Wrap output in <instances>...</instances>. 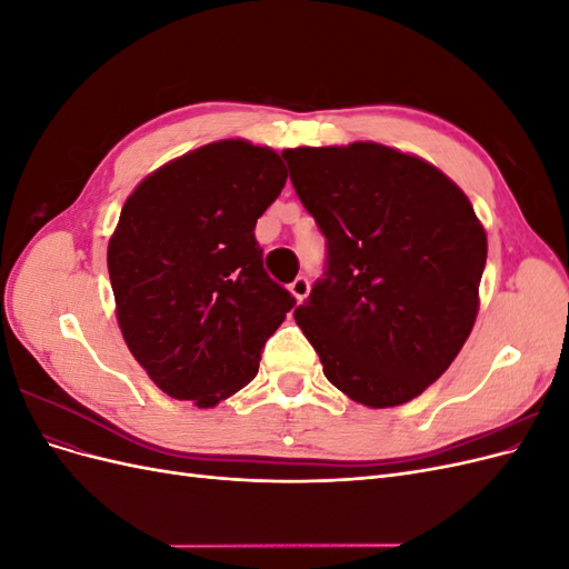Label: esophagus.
I'll return each mask as SVG.
<instances>
[{"instance_id":"esophagus-1","label":"esophagus","mask_w":569,"mask_h":569,"mask_svg":"<svg viewBox=\"0 0 569 569\" xmlns=\"http://www.w3.org/2000/svg\"><path fill=\"white\" fill-rule=\"evenodd\" d=\"M289 291H291V297H295L297 301H303L308 297V291H311V284H308V280L303 278V274H299V278L289 284Z\"/></svg>"}]
</instances>
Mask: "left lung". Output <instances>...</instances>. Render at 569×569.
<instances>
[{"label": "left lung", "mask_w": 569, "mask_h": 569, "mask_svg": "<svg viewBox=\"0 0 569 569\" xmlns=\"http://www.w3.org/2000/svg\"><path fill=\"white\" fill-rule=\"evenodd\" d=\"M282 157L327 239L297 325L356 403L412 401L449 370L477 318L487 232L470 199L432 163L385 144Z\"/></svg>", "instance_id": "1"}]
</instances>
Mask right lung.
<instances>
[{"instance_id": "add662e5", "label": "right lung", "mask_w": 569, "mask_h": 569, "mask_svg": "<svg viewBox=\"0 0 569 569\" xmlns=\"http://www.w3.org/2000/svg\"><path fill=\"white\" fill-rule=\"evenodd\" d=\"M284 182L270 147L220 140L153 170L120 211L107 253L118 327L173 399L213 408L247 387L295 308L253 234Z\"/></svg>"}]
</instances>
